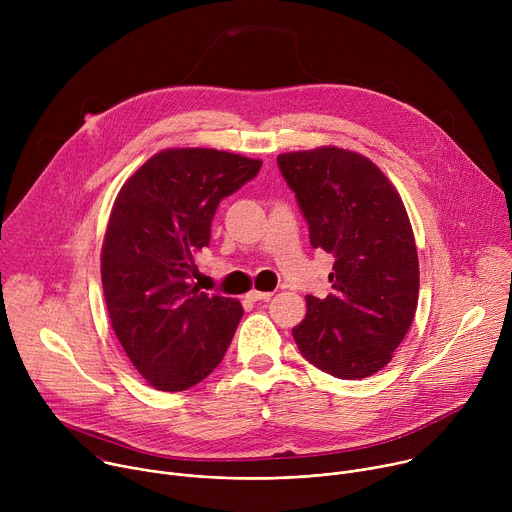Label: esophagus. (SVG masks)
<instances>
[{"label":"esophagus","mask_w":512,"mask_h":512,"mask_svg":"<svg viewBox=\"0 0 512 512\" xmlns=\"http://www.w3.org/2000/svg\"><path fill=\"white\" fill-rule=\"evenodd\" d=\"M271 291H257V289H253V291H249L247 294V298L251 300V302H267V300H271Z\"/></svg>","instance_id":"esophagus-1"}]
</instances>
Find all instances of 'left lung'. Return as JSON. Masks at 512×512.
I'll list each match as a JSON object with an SVG mask.
<instances>
[{
    "label": "left lung",
    "instance_id": "1",
    "mask_svg": "<svg viewBox=\"0 0 512 512\" xmlns=\"http://www.w3.org/2000/svg\"><path fill=\"white\" fill-rule=\"evenodd\" d=\"M310 227V243L334 257L326 298L308 296L291 334L320 371L338 379L379 373L405 338L419 298L409 216L389 178L334 145L277 156Z\"/></svg>",
    "mask_w": 512,
    "mask_h": 512
}]
</instances>
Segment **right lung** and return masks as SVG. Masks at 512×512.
<instances>
[{
	"instance_id": "add662e5",
	"label": "right lung",
	"mask_w": 512,
	"mask_h": 512,
	"mask_svg": "<svg viewBox=\"0 0 512 512\" xmlns=\"http://www.w3.org/2000/svg\"><path fill=\"white\" fill-rule=\"evenodd\" d=\"M261 160L172 148L145 162L119 190L101 251L111 326L137 373L158 391H186L221 364L243 306L194 283V255L208 247L223 198Z\"/></svg>"
}]
</instances>
